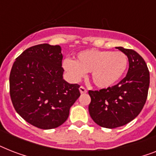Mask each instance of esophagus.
I'll list each match as a JSON object with an SVG mask.
<instances>
[{"mask_svg": "<svg viewBox=\"0 0 156 156\" xmlns=\"http://www.w3.org/2000/svg\"><path fill=\"white\" fill-rule=\"evenodd\" d=\"M79 90H80L81 94H86V93L87 92V89H86L84 87H83V86H82V87H80V88H79Z\"/></svg>", "mask_w": 156, "mask_h": 156, "instance_id": "1", "label": "esophagus"}]
</instances>
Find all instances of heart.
I'll use <instances>...</instances> for the list:
<instances>
[{"label": "heart", "instance_id": "b5f03b06", "mask_svg": "<svg viewBox=\"0 0 156 156\" xmlns=\"http://www.w3.org/2000/svg\"><path fill=\"white\" fill-rule=\"evenodd\" d=\"M72 79L80 80L91 72L93 83L101 88L112 87L126 72L128 58L122 52L85 50L78 53V61L66 59L63 63Z\"/></svg>", "mask_w": 156, "mask_h": 156}]
</instances>
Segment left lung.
<instances>
[{
	"label": "left lung",
	"mask_w": 156,
	"mask_h": 156,
	"mask_svg": "<svg viewBox=\"0 0 156 156\" xmlns=\"http://www.w3.org/2000/svg\"><path fill=\"white\" fill-rule=\"evenodd\" d=\"M129 60V70L116 85L100 90H89L90 117L101 127L125 126L140 113L147 99L150 73L144 59L133 49L117 47Z\"/></svg>",
	"instance_id": "1"
}]
</instances>
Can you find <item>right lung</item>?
I'll return each mask as SVG.
<instances>
[{"mask_svg":"<svg viewBox=\"0 0 156 156\" xmlns=\"http://www.w3.org/2000/svg\"><path fill=\"white\" fill-rule=\"evenodd\" d=\"M59 45L29 48L16 58L9 74V94L16 112L30 125L50 129L67 120L80 96L78 84L63 79Z\"/></svg>","mask_w":156,"mask_h":156,"instance_id":"add662e5","label":"right lung"}]
</instances>
